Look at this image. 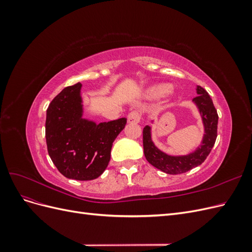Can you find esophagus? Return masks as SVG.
<instances>
[{
  "instance_id": "34e87169",
  "label": "esophagus",
  "mask_w": 252,
  "mask_h": 252,
  "mask_svg": "<svg viewBox=\"0 0 252 252\" xmlns=\"http://www.w3.org/2000/svg\"><path fill=\"white\" fill-rule=\"evenodd\" d=\"M127 120H128V123H134V124L139 123V122L141 121V112L138 110L131 111L128 114Z\"/></svg>"
}]
</instances>
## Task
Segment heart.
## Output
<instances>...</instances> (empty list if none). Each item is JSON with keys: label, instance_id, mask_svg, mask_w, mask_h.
I'll list each match as a JSON object with an SVG mask.
<instances>
[{"label": "heart", "instance_id": "1", "mask_svg": "<svg viewBox=\"0 0 252 252\" xmlns=\"http://www.w3.org/2000/svg\"><path fill=\"white\" fill-rule=\"evenodd\" d=\"M170 89H171V85H169V84H158V85L151 87L148 91V94L150 96L159 97V96L165 95L166 94H168Z\"/></svg>", "mask_w": 252, "mask_h": 252}]
</instances>
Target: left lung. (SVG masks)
Returning <instances> with one entry per match:
<instances>
[{"label": "left lung", "mask_w": 252, "mask_h": 252, "mask_svg": "<svg viewBox=\"0 0 252 252\" xmlns=\"http://www.w3.org/2000/svg\"><path fill=\"white\" fill-rule=\"evenodd\" d=\"M197 96L193 98V102L199 108L202 120L205 127V134L202 144L196 148L195 151L187 156H168L163 151L158 149L154 142L151 141V128L146 126L143 129V146L144 155L147 161L155 166L156 168L169 174L184 173L194 167L201 165L206 158L208 157L210 151L216 143L218 136V121L219 116L217 109L213 105L210 95L203 87L197 86Z\"/></svg>", "instance_id": "8db88e82"}]
</instances>
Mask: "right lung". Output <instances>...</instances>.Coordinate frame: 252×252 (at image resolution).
<instances>
[{
	"mask_svg": "<svg viewBox=\"0 0 252 252\" xmlns=\"http://www.w3.org/2000/svg\"><path fill=\"white\" fill-rule=\"evenodd\" d=\"M81 87V83L68 86L50 102L45 136L58 170L68 179L89 181L100 177L108 166L112 143L127 119L100 124L83 119Z\"/></svg>",
	"mask_w": 252,
	"mask_h": 252,
	"instance_id": "add662e5",
	"label": "right lung"
}]
</instances>
